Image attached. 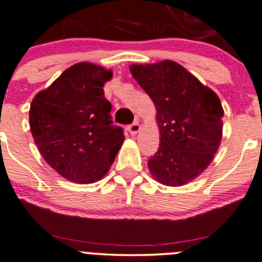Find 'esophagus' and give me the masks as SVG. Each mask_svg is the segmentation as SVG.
<instances>
[{"instance_id":"34e87169","label":"esophagus","mask_w":262,"mask_h":262,"mask_svg":"<svg viewBox=\"0 0 262 262\" xmlns=\"http://www.w3.org/2000/svg\"><path fill=\"white\" fill-rule=\"evenodd\" d=\"M127 130H128V132H130L131 135H136L137 132L140 131V125H139V122L131 123V125L127 127Z\"/></svg>"}]
</instances>
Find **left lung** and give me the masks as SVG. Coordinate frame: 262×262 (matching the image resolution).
Here are the masks:
<instances>
[{
  "mask_svg": "<svg viewBox=\"0 0 262 262\" xmlns=\"http://www.w3.org/2000/svg\"><path fill=\"white\" fill-rule=\"evenodd\" d=\"M130 71L156 107L160 145L147 161L151 174L161 184L184 185L211 164L220 147V98L175 61L134 64Z\"/></svg>",
  "mask_w": 262,
  "mask_h": 262,
  "instance_id": "left-lung-1",
  "label": "left lung"
}]
</instances>
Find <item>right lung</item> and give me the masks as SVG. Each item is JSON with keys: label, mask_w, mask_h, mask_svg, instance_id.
<instances>
[{"label": "right lung", "mask_w": 262, "mask_h": 262, "mask_svg": "<svg viewBox=\"0 0 262 262\" xmlns=\"http://www.w3.org/2000/svg\"><path fill=\"white\" fill-rule=\"evenodd\" d=\"M112 72L91 63L72 66L32 99L30 130L48 164L66 179H102L125 140L113 125L103 85Z\"/></svg>", "instance_id": "1"}]
</instances>
